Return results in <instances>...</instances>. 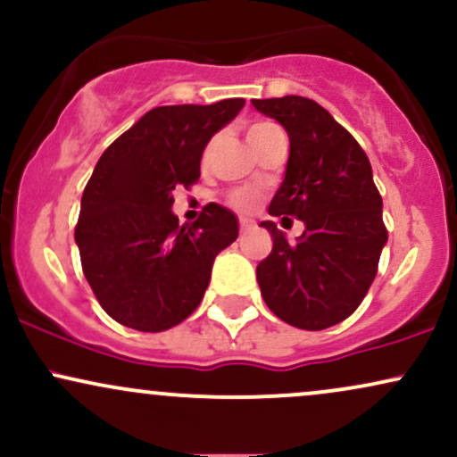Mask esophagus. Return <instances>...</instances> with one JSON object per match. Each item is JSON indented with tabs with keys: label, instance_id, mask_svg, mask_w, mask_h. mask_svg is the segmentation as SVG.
<instances>
[{
	"label": "esophagus",
	"instance_id": "obj_1",
	"mask_svg": "<svg viewBox=\"0 0 457 457\" xmlns=\"http://www.w3.org/2000/svg\"><path fill=\"white\" fill-rule=\"evenodd\" d=\"M253 221H251V219H240V232H249V229H253Z\"/></svg>",
	"mask_w": 457,
	"mask_h": 457
}]
</instances>
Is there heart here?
<instances>
[{"label":"heart","instance_id":"1","mask_svg":"<svg viewBox=\"0 0 457 457\" xmlns=\"http://www.w3.org/2000/svg\"><path fill=\"white\" fill-rule=\"evenodd\" d=\"M275 133H281L279 127H275L272 122H255L251 124L249 129H246V141H249V145L253 148V145L262 144L264 139H269L270 135ZM212 152H214V141H211V144L204 148V154H202V165H211L212 161ZM228 204L232 208H236V211H253L255 206L260 204V193L253 191V188H236V191H232L228 195Z\"/></svg>","mask_w":457,"mask_h":457}]
</instances>
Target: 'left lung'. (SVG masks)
<instances>
[{"label":"left lung","mask_w":457,"mask_h":457,"mask_svg":"<svg viewBox=\"0 0 457 457\" xmlns=\"http://www.w3.org/2000/svg\"><path fill=\"white\" fill-rule=\"evenodd\" d=\"M251 103L275 118L290 137L286 178L269 214L305 223L296 243H287L272 221L260 223L272 236V251L258 264L262 296L292 327L328 328L361 305L386 245L382 197L370 159L359 141L312 98Z\"/></svg>","instance_id":"obj_1"}]
</instances>
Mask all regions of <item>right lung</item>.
Returning a JSON list of instances; mask_svg holds the SVG:
<instances>
[{"label": "right lung", "instance_id": "add662e5", "mask_svg": "<svg viewBox=\"0 0 457 457\" xmlns=\"http://www.w3.org/2000/svg\"><path fill=\"white\" fill-rule=\"evenodd\" d=\"M245 98L152 109L103 152L81 197L75 240L83 275L115 322L159 333L195 312L212 262L238 238L232 211L208 204L178 225L174 191L199 180L204 148Z\"/></svg>", "mask_w": 457, "mask_h": 457}]
</instances>
